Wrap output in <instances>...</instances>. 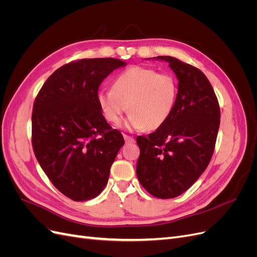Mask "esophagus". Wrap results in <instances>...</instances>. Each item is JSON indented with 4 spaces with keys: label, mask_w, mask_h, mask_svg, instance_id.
Instances as JSON below:
<instances>
[{
    "label": "esophagus",
    "mask_w": 257,
    "mask_h": 257,
    "mask_svg": "<svg viewBox=\"0 0 257 257\" xmlns=\"http://www.w3.org/2000/svg\"><path fill=\"white\" fill-rule=\"evenodd\" d=\"M123 138H124V141H125V143H134L135 142L133 137H131V136L125 135V134L123 135Z\"/></svg>",
    "instance_id": "1"
}]
</instances>
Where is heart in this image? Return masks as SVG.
I'll use <instances>...</instances> for the list:
<instances>
[{
    "mask_svg": "<svg viewBox=\"0 0 257 257\" xmlns=\"http://www.w3.org/2000/svg\"><path fill=\"white\" fill-rule=\"evenodd\" d=\"M178 96V81L172 74L132 66L115 77L111 90L100 91L97 103L108 122L119 123L123 114L128 130H157L173 113Z\"/></svg>",
    "mask_w": 257,
    "mask_h": 257,
    "instance_id": "1",
    "label": "heart"
}]
</instances>
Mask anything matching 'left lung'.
Instances as JSON below:
<instances>
[{
    "mask_svg": "<svg viewBox=\"0 0 257 257\" xmlns=\"http://www.w3.org/2000/svg\"><path fill=\"white\" fill-rule=\"evenodd\" d=\"M165 61L178 79V96L168 120L148 137L138 136L136 174L158 198L181 195L205 172L212 158L220 126V106L205 74L169 56Z\"/></svg>",
    "mask_w": 257,
    "mask_h": 257,
    "instance_id": "left-lung-1",
    "label": "left lung"
}]
</instances>
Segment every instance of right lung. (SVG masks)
I'll return each mask as SVG.
<instances>
[{
	"label": "right lung",
	"instance_id": "1",
	"mask_svg": "<svg viewBox=\"0 0 257 257\" xmlns=\"http://www.w3.org/2000/svg\"><path fill=\"white\" fill-rule=\"evenodd\" d=\"M113 58L82 59L58 68L38 93L32 113L35 157L52 184L75 201L95 198L124 145L97 103L99 84L115 68Z\"/></svg>",
	"mask_w": 257,
	"mask_h": 257
}]
</instances>
